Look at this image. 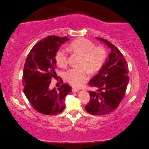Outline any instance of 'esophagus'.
<instances>
[{"mask_svg": "<svg viewBox=\"0 0 149 149\" xmlns=\"http://www.w3.org/2000/svg\"><path fill=\"white\" fill-rule=\"evenodd\" d=\"M79 91V89H77V88H74V87H73V88L72 89V91L73 93H76V92H77V91Z\"/></svg>", "mask_w": 149, "mask_h": 149, "instance_id": "esophagus-1", "label": "esophagus"}]
</instances>
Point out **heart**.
Returning a JSON list of instances; mask_svg holds the SVG:
<instances>
[{
    "instance_id": "heart-1",
    "label": "heart",
    "mask_w": 149,
    "mask_h": 149,
    "mask_svg": "<svg viewBox=\"0 0 149 149\" xmlns=\"http://www.w3.org/2000/svg\"><path fill=\"white\" fill-rule=\"evenodd\" d=\"M68 50L82 55L81 68H71L65 74L66 81L72 86L79 87L89 79V70L94 73L101 69L106 59V50L102 47H95L91 41L86 38H79L68 45ZM55 60L60 67H65L68 64V53L66 49L60 48L56 52Z\"/></svg>"
}]
</instances>
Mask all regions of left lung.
<instances>
[{"instance_id": "8db88e82", "label": "left lung", "mask_w": 149, "mask_h": 149, "mask_svg": "<svg viewBox=\"0 0 149 149\" xmlns=\"http://www.w3.org/2000/svg\"><path fill=\"white\" fill-rule=\"evenodd\" d=\"M111 49L108 59L89 85L97 87V92L89 91L90 101L86 106L87 113L104 115L116 109L125 96L129 82L128 66L123 54L108 40L96 37Z\"/></svg>"}]
</instances>
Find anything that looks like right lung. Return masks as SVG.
<instances>
[{"mask_svg": "<svg viewBox=\"0 0 149 149\" xmlns=\"http://www.w3.org/2000/svg\"><path fill=\"white\" fill-rule=\"evenodd\" d=\"M66 37L49 36L38 41L26 58L22 74L24 93L36 111L45 115H56L65 108V97L72 91L67 84L56 90L49 89L56 75L55 55ZM61 82L63 81L61 79Z\"/></svg>", "mask_w": 149, "mask_h": 149, "instance_id": "right-lung-1", "label": "right lung"}]
</instances>
